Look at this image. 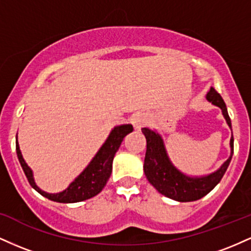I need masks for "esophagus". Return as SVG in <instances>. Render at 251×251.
Returning a JSON list of instances; mask_svg holds the SVG:
<instances>
[{
  "mask_svg": "<svg viewBox=\"0 0 251 251\" xmlns=\"http://www.w3.org/2000/svg\"><path fill=\"white\" fill-rule=\"evenodd\" d=\"M148 122H149L148 117L143 113H137L132 117V124H133L135 129H140L142 127H144V126L148 124Z\"/></svg>",
  "mask_w": 251,
  "mask_h": 251,
  "instance_id": "esophagus-1",
  "label": "esophagus"
}]
</instances>
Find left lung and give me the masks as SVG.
Segmentation results:
<instances>
[{"mask_svg":"<svg viewBox=\"0 0 251 251\" xmlns=\"http://www.w3.org/2000/svg\"><path fill=\"white\" fill-rule=\"evenodd\" d=\"M206 99L222 109L227 125L231 128V120L221 94L214 87H211L209 93L206 94ZM142 131L146 138V153L144 160V172L146 178L154 186V189L158 190V192L178 201H197L208 195L221 181L234 153V138L231 137L230 139L231 155L221 166L220 170L206 177L190 178L178 171L170 162L159 134L146 127Z\"/></svg>","mask_w":251,"mask_h":251,"instance_id":"left-lung-1","label":"left lung"}]
</instances>
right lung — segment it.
<instances>
[{"mask_svg": "<svg viewBox=\"0 0 251 251\" xmlns=\"http://www.w3.org/2000/svg\"><path fill=\"white\" fill-rule=\"evenodd\" d=\"M132 131H133L132 125L117 126V127H114V129H112L107 140L101 146V149L99 150V152L93 158L91 164L85 169V171L65 191L60 192V194H47V192L42 191V190L37 188L35 181L33 179L31 170L25 164L24 158H22L19 144H17V138L16 153L17 158H19V162L21 164L22 169H24L25 177L29 181L31 188L35 189L40 195L45 196L46 198L50 201H59V203H76V201H81L94 197L103 189V186L106 185L109 177H111L112 163H113L116 152L120 148V144H122L124 137Z\"/></svg>", "mask_w": 251, "mask_h": 251, "instance_id": "right-lung-1", "label": "right lung"}]
</instances>
